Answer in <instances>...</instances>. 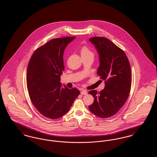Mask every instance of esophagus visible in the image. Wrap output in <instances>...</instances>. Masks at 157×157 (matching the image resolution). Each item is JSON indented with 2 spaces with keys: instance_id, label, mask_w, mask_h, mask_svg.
I'll return each mask as SVG.
<instances>
[{
  "instance_id": "1",
  "label": "esophagus",
  "mask_w": 157,
  "mask_h": 157,
  "mask_svg": "<svg viewBox=\"0 0 157 157\" xmlns=\"http://www.w3.org/2000/svg\"><path fill=\"white\" fill-rule=\"evenodd\" d=\"M81 94L83 95H86L88 94L87 91L86 90H83L81 92Z\"/></svg>"
}]
</instances>
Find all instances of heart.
Instances as JSON below:
<instances>
[{
	"label": "heart",
	"instance_id": "b5f03b06",
	"mask_svg": "<svg viewBox=\"0 0 157 157\" xmlns=\"http://www.w3.org/2000/svg\"><path fill=\"white\" fill-rule=\"evenodd\" d=\"M81 55H85V56H92L94 57V53L90 51V49L86 47V46H84L83 47L82 49H81Z\"/></svg>",
	"mask_w": 157,
	"mask_h": 157
}]
</instances>
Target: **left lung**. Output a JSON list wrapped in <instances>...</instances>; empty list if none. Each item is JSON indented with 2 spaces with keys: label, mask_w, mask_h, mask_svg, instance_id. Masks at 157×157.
<instances>
[{
  "label": "left lung",
  "mask_w": 157,
  "mask_h": 157,
  "mask_svg": "<svg viewBox=\"0 0 157 157\" xmlns=\"http://www.w3.org/2000/svg\"><path fill=\"white\" fill-rule=\"evenodd\" d=\"M97 51L99 67L97 74L105 81L100 92H89L94 102L90 111L99 118H106L116 114L127 101L132 82L130 63L125 52L106 37L90 38Z\"/></svg>",
  "instance_id": "left-lung-1"
}]
</instances>
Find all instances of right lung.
<instances>
[{
    "label": "right lung",
    "instance_id": "add662e5",
    "mask_svg": "<svg viewBox=\"0 0 157 157\" xmlns=\"http://www.w3.org/2000/svg\"><path fill=\"white\" fill-rule=\"evenodd\" d=\"M75 37L56 38L33 53L27 70L26 82L30 100L45 117L57 119L66 114L80 94L76 88L62 86L65 69L63 52Z\"/></svg>",
    "mask_w": 157,
    "mask_h": 157
}]
</instances>
